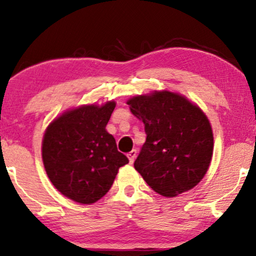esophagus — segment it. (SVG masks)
Returning <instances> with one entry per match:
<instances>
[{"mask_svg": "<svg viewBox=\"0 0 256 256\" xmlns=\"http://www.w3.org/2000/svg\"><path fill=\"white\" fill-rule=\"evenodd\" d=\"M136 155H138V152H136L135 149H132L130 152L127 154V157H128V160H129V163H130V164L134 163V160H135V158H136Z\"/></svg>", "mask_w": 256, "mask_h": 256, "instance_id": "34e87169", "label": "esophagus"}]
</instances>
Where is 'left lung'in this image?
Instances as JSON below:
<instances>
[{
	"instance_id": "1",
	"label": "left lung",
	"mask_w": 256,
	"mask_h": 256,
	"mask_svg": "<svg viewBox=\"0 0 256 256\" xmlns=\"http://www.w3.org/2000/svg\"><path fill=\"white\" fill-rule=\"evenodd\" d=\"M144 124L146 138L134 166L164 197L191 190L205 176L213 154V134L202 110L177 93L162 90L127 101Z\"/></svg>"
}]
</instances>
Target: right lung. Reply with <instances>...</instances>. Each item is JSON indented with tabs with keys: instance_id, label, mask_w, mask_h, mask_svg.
Listing matches in <instances>:
<instances>
[{
	"instance_id": "obj_1",
	"label": "right lung",
	"mask_w": 256,
	"mask_h": 256,
	"mask_svg": "<svg viewBox=\"0 0 256 256\" xmlns=\"http://www.w3.org/2000/svg\"><path fill=\"white\" fill-rule=\"evenodd\" d=\"M114 101L65 112L51 122L42 143L45 171L57 190L80 204L102 198L129 160L106 126Z\"/></svg>"
}]
</instances>
